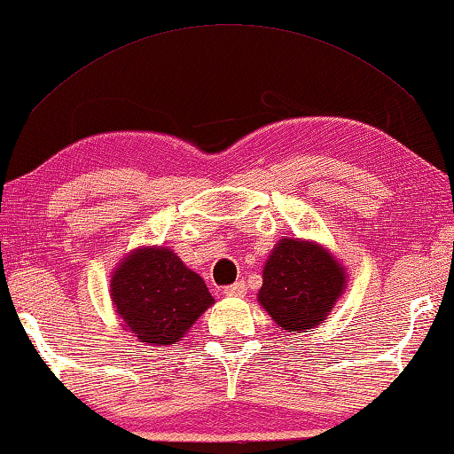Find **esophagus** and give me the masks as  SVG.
I'll use <instances>...</instances> for the list:
<instances>
[{"label": "esophagus", "instance_id": "34e87169", "mask_svg": "<svg viewBox=\"0 0 454 454\" xmlns=\"http://www.w3.org/2000/svg\"><path fill=\"white\" fill-rule=\"evenodd\" d=\"M245 292H247V287H245L243 281H235V284L231 286H225L223 287V294L225 295H245Z\"/></svg>", "mask_w": 454, "mask_h": 454}]
</instances>
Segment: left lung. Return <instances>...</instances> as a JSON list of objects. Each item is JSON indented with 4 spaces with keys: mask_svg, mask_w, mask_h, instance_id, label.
Returning <instances> with one entry per match:
<instances>
[{
    "mask_svg": "<svg viewBox=\"0 0 454 454\" xmlns=\"http://www.w3.org/2000/svg\"><path fill=\"white\" fill-rule=\"evenodd\" d=\"M346 286L344 270L316 243L281 239L263 267L259 303L281 330L319 325Z\"/></svg>",
    "mask_w": 454,
    "mask_h": 454,
    "instance_id": "obj_1",
    "label": "left lung"
}]
</instances>
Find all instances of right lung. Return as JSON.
I'll use <instances>...</instances> for the list:
<instances>
[{
    "label": "right lung",
    "instance_id": "obj_1",
    "mask_svg": "<svg viewBox=\"0 0 454 454\" xmlns=\"http://www.w3.org/2000/svg\"><path fill=\"white\" fill-rule=\"evenodd\" d=\"M113 301L138 340L168 346L213 303L205 281L165 247L138 249L113 276Z\"/></svg>",
    "mask_w": 454,
    "mask_h": 454
}]
</instances>
